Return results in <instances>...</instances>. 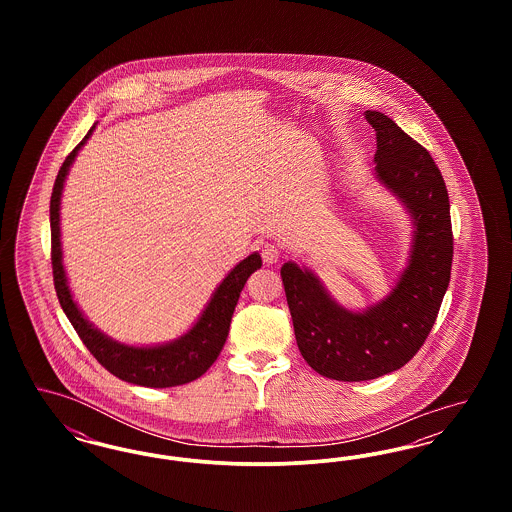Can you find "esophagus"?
Wrapping results in <instances>:
<instances>
[{
  "label": "esophagus",
  "mask_w": 512,
  "mask_h": 512,
  "mask_svg": "<svg viewBox=\"0 0 512 512\" xmlns=\"http://www.w3.org/2000/svg\"><path fill=\"white\" fill-rule=\"evenodd\" d=\"M261 255H263V261H265L267 265H274V263H278V259H280V247L268 242V244L263 245Z\"/></svg>",
  "instance_id": "obj_1"
}]
</instances>
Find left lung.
Wrapping results in <instances>:
<instances>
[{
  "label": "left lung",
  "mask_w": 512,
  "mask_h": 512,
  "mask_svg": "<svg viewBox=\"0 0 512 512\" xmlns=\"http://www.w3.org/2000/svg\"><path fill=\"white\" fill-rule=\"evenodd\" d=\"M376 130L374 178L407 211V265L386 297L363 311L340 305L313 268L288 261L282 282L303 359L340 382L374 380L407 365L428 338L453 261L449 195L432 155L390 117L365 111Z\"/></svg>",
  "instance_id": "obj_1"
}]
</instances>
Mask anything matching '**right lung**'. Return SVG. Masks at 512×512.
Listing matches in <instances>:
<instances>
[{
  "label": "right lung",
  "instance_id": "obj_1",
  "mask_svg": "<svg viewBox=\"0 0 512 512\" xmlns=\"http://www.w3.org/2000/svg\"><path fill=\"white\" fill-rule=\"evenodd\" d=\"M98 124V122H96ZM96 124L88 130L84 140L74 147L71 155L65 159L63 167L53 184V194L49 203V222H51V265L53 282L59 303L67 318L90 349V353L105 366L113 376L128 384L144 388H174L188 382H194L203 376L226 343L228 330L234 309L238 305L240 293L244 290L247 278L263 265L261 255L253 251L244 261L232 268L215 292L207 301L205 309L197 317L194 326L176 340L155 343V345H128L113 340L103 334L96 324L80 311L69 288V278L63 265V247H61V195L65 188L67 174L73 167L78 151L90 140Z\"/></svg>",
  "mask_w": 512,
  "mask_h": 512
}]
</instances>
